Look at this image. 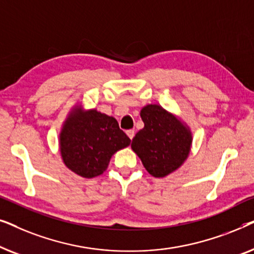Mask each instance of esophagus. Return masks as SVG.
Masks as SVG:
<instances>
[{"label":"esophagus","instance_id":"esophagus-1","mask_svg":"<svg viewBox=\"0 0 254 254\" xmlns=\"http://www.w3.org/2000/svg\"><path fill=\"white\" fill-rule=\"evenodd\" d=\"M126 134L128 135V137H129L130 140H133V137H134V135H135V131H134V129H128L126 131Z\"/></svg>","mask_w":254,"mask_h":254}]
</instances>
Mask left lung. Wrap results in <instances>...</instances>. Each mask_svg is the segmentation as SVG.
<instances>
[{
	"label": "left lung",
	"mask_w": 254,
	"mask_h": 254,
	"mask_svg": "<svg viewBox=\"0 0 254 254\" xmlns=\"http://www.w3.org/2000/svg\"><path fill=\"white\" fill-rule=\"evenodd\" d=\"M144 127L131 141V149L155 178H164L184 164L192 147V131L162 106L149 104L141 110Z\"/></svg>",
	"instance_id": "1"
}]
</instances>
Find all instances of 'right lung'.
<instances>
[{"label":"right lung","instance_id":"obj_1","mask_svg":"<svg viewBox=\"0 0 254 254\" xmlns=\"http://www.w3.org/2000/svg\"><path fill=\"white\" fill-rule=\"evenodd\" d=\"M60 152L64 165L83 178L100 176L118 150L128 147L130 138L113 117L75 105L61 128Z\"/></svg>","mask_w":254,"mask_h":254}]
</instances>
